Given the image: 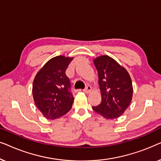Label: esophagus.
<instances>
[{
  "instance_id": "esophagus-1",
  "label": "esophagus",
  "mask_w": 161,
  "mask_h": 161,
  "mask_svg": "<svg viewBox=\"0 0 161 161\" xmlns=\"http://www.w3.org/2000/svg\"><path fill=\"white\" fill-rule=\"evenodd\" d=\"M83 91L85 93H89V92L92 91V86H87L86 87Z\"/></svg>"
}]
</instances>
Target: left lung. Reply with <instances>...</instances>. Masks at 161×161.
<instances>
[{
    "mask_svg": "<svg viewBox=\"0 0 161 161\" xmlns=\"http://www.w3.org/2000/svg\"><path fill=\"white\" fill-rule=\"evenodd\" d=\"M94 64L98 72L102 101L92 108L107 119L119 117L133 97L130 76L125 67L106 55L94 58Z\"/></svg>",
    "mask_w": 161,
    "mask_h": 161,
    "instance_id": "8db88e82",
    "label": "left lung"
}]
</instances>
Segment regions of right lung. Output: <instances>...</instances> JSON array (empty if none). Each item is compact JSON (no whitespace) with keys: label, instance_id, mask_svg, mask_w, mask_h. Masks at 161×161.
<instances>
[{"label":"right lung","instance_id":"obj_1","mask_svg":"<svg viewBox=\"0 0 161 161\" xmlns=\"http://www.w3.org/2000/svg\"><path fill=\"white\" fill-rule=\"evenodd\" d=\"M73 58L58 56L50 59L39 69L33 82V97L45 118L55 119L72 108L74 97L69 92L66 69Z\"/></svg>","mask_w":161,"mask_h":161}]
</instances>
